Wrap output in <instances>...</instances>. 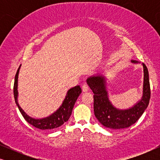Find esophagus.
Masks as SVG:
<instances>
[{
	"mask_svg": "<svg viewBox=\"0 0 160 160\" xmlns=\"http://www.w3.org/2000/svg\"><path fill=\"white\" fill-rule=\"evenodd\" d=\"M89 86L87 84H84L82 85V90L83 92H87L89 90Z\"/></svg>",
	"mask_w": 160,
	"mask_h": 160,
	"instance_id": "34e87169",
	"label": "esophagus"
}]
</instances>
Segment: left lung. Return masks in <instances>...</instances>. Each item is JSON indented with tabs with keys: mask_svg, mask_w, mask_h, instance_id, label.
<instances>
[{
	"mask_svg": "<svg viewBox=\"0 0 160 160\" xmlns=\"http://www.w3.org/2000/svg\"><path fill=\"white\" fill-rule=\"evenodd\" d=\"M132 63H140L131 60ZM143 95L134 106L127 109L116 108L109 100L106 87V78L102 74H97L87 79V83L94 93V113L98 121L107 128L119 130L135 124L143 114L149 102L151 91L148 71L144 63Z\"/></svg>",
	"mask_w": 160,
	"mask_h": 160,
	"instance_id": "1",
	"label": "left lung"
}]
</instances>
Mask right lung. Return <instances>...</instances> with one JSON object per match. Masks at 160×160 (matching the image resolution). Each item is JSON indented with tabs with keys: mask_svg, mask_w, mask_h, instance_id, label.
Here are the masks:
<instances>
[{
	"mask_svg": "<svg viewBox=\"0 0 160 160\" xmlns=\"http://www.w3.org/2000/svg\"><path fill=\"white\" fill-rule=\"evenodd\" d=\"M21 66V65H20ZM20 66L17 70L16 76L14 78V96L15 102H16L17 107H18L19 111L22 115L25 118V119L28 123L32 124L35 128L41 129V130H52V129L58 128L59 127L62 126L65 122H68L71 117L72 110H73L74 105L77 100V98L81 93H82V89L79 86H76L71 88L67 92L66 96H65L62 103L60 106L58 110L54 111L51 115L48 116L47 117L41 118V119H36L28 116L22 108L19 106L18 103V76Z\"/></svg>",
	"mask_w": 160,
	"mask_h": 160,
	"instance_id": "1",
	"label": "right lung"
}]
</instances>
